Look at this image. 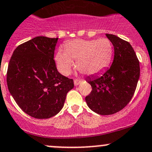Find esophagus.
<instances>
[{"label": "esophagus", "instance_id": "esophagus-1", "mask_svg": "<svg viewBox=\"0 0 152 152\" xmlns=\"http://www.w3.org/2000/svg\"><path fill=\"white\" fill-rule=\"evenodd\" d=\"M81 81H82V80L81 79H74V85L75 86H78V85H79L80 83L81 82Z\"/></svg>", "mask_w": 152, "mask_h": 152}]
</instances>
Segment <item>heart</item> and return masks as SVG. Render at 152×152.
<instances>
[{
	"label": "heart",
	"instance_id": "obj_1",
	"mask_svg": "<svg viewBox=\"0 0 152 152\" xmlns=\"http://www.w3.org/2000/svg\"><path fill=\"white\" fill-rule=\"evenodd\" d=\"M113 54V45L106 38L85 40L76 39L65 44V50L60 49L55 57L58 71L68 75L74 66L81 73L87 75L96 74L109 63Z\"/></svg>",
	"mask_w": 152,
	"mask_h": 152
}]
</instances>
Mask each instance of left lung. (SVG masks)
<instances>
[{"instance_id": "obj_1", "label": "left lung", "mask_w": 152, "mask_h": 152, "mask_svg": "<svg viewBox=\"0 0 152 152\" xmlns=\"http://www.w3.org/2000/svg\"><path fill=\"white\" fill-rule=\"evenodd\" d=\"M106 36L114 47V59L102 76L88 79L92 89L85 98L90 109L102 115L115 114L127 105L140 76L139 61L131 44L114 34Z\"/></svg>"}]
</instances>
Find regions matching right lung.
<instances>
[{"mask_svg": "<svg viewBox=\"0 0 152 152\" xmlns=\"http://www.w3.org/2000/svg\"><path fill=\"white\" fill-rule=\"evenodd\" d=\"M58 38L37 37L19 45L10 59L6 81L19 107L29 115L46 119L63 108L73 80L58 72L54 53Z\"/></svg>", "mask_w": 152, "mask_h": 152, "instance_id": "obj_1", "label": "right lung"}]
</instances>
